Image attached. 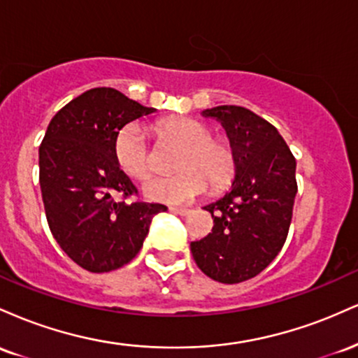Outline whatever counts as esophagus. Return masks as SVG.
<instances>
[{
  "instance_id": "34e87169",
  "label": "esophagus",
  "mask_w": 358,
  "mask_h": 358,
  "mask_svg": "<svg viewBox=\"0 0 358 358\" xmlns=\"http://www.w3.org/2000/svg\"><path fill=\"white\" fill-rule=\"evenodd\" d=\"M173 213H178V215H187L188 212H190V208H185V207H171L170 208Z\"/></svg>"
}]
</instances>
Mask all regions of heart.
I'll return each instance as SVG.
<instances>
[{"label":"heart","instance_id":"heart-1","mask_svg":"<svg viewBox=\"0 0 358 358\" xmlns=\"http://www.w3.org/2000/svg\"><path fill=\"white\" fill-rule=\"evenodd\" d=\"M156 134L182 146L171 176H155L143 187L150 200L163 203H187L207 192L208 183L220 190L236 173L232 148L220 138H212L210 129L190 117H171L156 124ZM117 166L134 180H145L153 171V156L143 126L126 124L114 139Z\"/></svg>","mask_w":358,"mask_h":358}]
</instances>
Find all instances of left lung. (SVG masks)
<instances>
[{
  "instance_id": "1",
  "label": "left lung",
  "mask_w": 358,
  "mask_h": 358,
  "mask_svg": "<svg viewBox=\"0 0 358 358\" xmlns=\"http://www.w3.org/2000/svg\"><path fill=\"white\" fill-rule=\"evenodd\" d=\"M203 116L222 122L236 156V180L212 213L208 236L190 244L196 266L213 281L236 285L264 271L285 245L298 192L296 159L278 129L241 106Z\"/></svg>"
}]
</instances>
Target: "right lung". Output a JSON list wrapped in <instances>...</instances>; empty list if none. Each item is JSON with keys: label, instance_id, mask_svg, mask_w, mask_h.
Instances as JSON below:
<instances>
[{"label": "right lung", "instance_id": "1", "mask_svg": "<svg viewBox=\"0 0 358 358\" xmlns=\"http://www.w3.org/2000/svg\"><path fill=\"white\" fill-rule=\"evenodd\" d=\"M155 110L116 89H90L52 117L40 145L48 227L62 250L90 273L127 264L143 248L153 217L166 210L162 203L126 202L138 190L114 158L121 127Z\"/></svg>", "mask_w": 358, "mask_h": 358}]
</instances>
